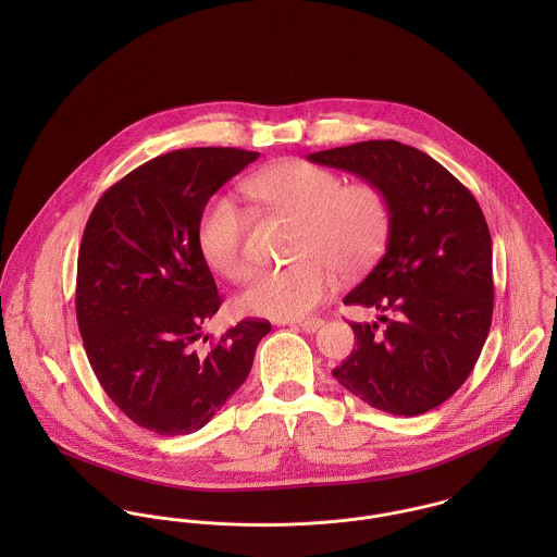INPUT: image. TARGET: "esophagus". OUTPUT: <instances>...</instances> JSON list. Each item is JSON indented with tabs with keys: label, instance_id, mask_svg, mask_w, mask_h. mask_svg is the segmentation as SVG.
I'll list each match as a JSON object with an SVG mask.
<instances>
[{
	"label": "esophagus",
	"instance_id": "esophagus-1",
	"mask_svg": "<svg viewBox=\"0 0 557 557\" xmlns=\"http://www.w3.org/2000/svg\"><path fill=\"white\" fill-rule=\"evenodd\" d=\"M321 323H323V321L319 318H309L302 319V321H296V325H298V327H302V330H305V332H309V334H311V332H318L319 327H321Z\"/></svg>",
	"mask_w": 557,
	"mask_h": 557
}]
</instances>
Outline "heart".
<instances>
[{"instance_id": "b5f03b06", "label": "heart", "mask_w": 557, "mask_h": 557, "mask_svg": "<svg viewBox=\"0 0 557 557\" xmlns=\"http://www.w3.org/2000/svg\"><path fill=\"white\" fill-rule=\"evenodd\" d=\"M244 190L265 208L296 219V259L252 278L236 300L242 315L305 318L334 292V268L343 274L369 270L391 234V203L377 184H343L338 173L307 160L276 162L255 173ZM244 234L246 219L232 199L214 197L203 208L197 246L223 278L244 281L250 272Z\"/></svg>"}]
</instances>
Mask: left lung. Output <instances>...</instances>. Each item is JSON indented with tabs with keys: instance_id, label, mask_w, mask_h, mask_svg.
<instances>
[{
	"instance_id": "obj_1",
	"label": "left lung",
	"mask_w": 557,
	"mask_h": 557,
	"mask_svg": "<svg viewBox=\"0 0 557 557\" xmlns=\"http://www.w3.org/2000/svg\"><path fill=\"white\" fill-rule=\"evenodd\" d=\"M307 159L377 184L391 203L386 252L345 296L391 313L351 323L356 349L332 371L375 409L418 416L470 377L493 315L491 234L474 195L437 160L398 141H362Z\"/></svg>"
}]
</instances>
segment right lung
Listing matches in <instances>:
<instances>
[{
    "mask_svg": "<svg viewBox=\"0 0 557 557\" xmlns=\"http://www.w3.org/2000/svg\"><path fill=\"white\" fill-rule=\"evenodd\" d=\"M259 159L238 148H188L148 160L113 184L85 225L77 321L109 398L159 435L195 433L250 373L265 319H244L197 349L221 296L197 246L210 197ZM208 336H203V343Z\"/></svg>",
    "mask_w": 557,
    "mask_h": 557,
    "instance_id": "1",
    "label": "right lung"
}]
</instances>
